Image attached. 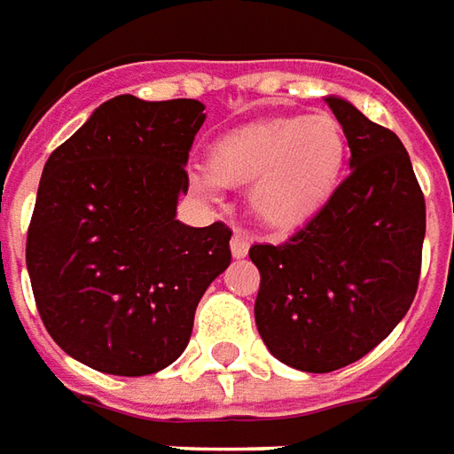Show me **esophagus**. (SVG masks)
Returning <instances> with one entry per match:
<instances>
[{
  "mask_svg": "<svg viewBox=\"0 0 454 454\" xmlns=\"http://www.w3.org/2000/svg\"><path fill=\"white\" fill-rule=\"evenodd\" d=\"M230 249H232L234 259H244L247 252H249V239H247L242 232H234L232 242H230Z\"/></svg>",
  "mask_w": 454,
  "mask_h": 454,
  "instance_id": "esophagus-1",
  "label": "esophagus"
}]
</instances>
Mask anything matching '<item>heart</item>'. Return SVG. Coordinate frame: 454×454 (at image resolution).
<instances>
[{
  "label": "heart",
  "instance_id": "obj_1",
  "mask_svg": "<svg viewBox=\"0 0 454 454\" xmlns=\"http://www.w3.org/2000/svg\"><path fill=\"white\" fill-rule=\"evenodd\" d=\"M347 156L345 129L330 114L262 119L215 141L207 170H195L192 185L215 195L220 185L252 183L247 200L254 220L291 232L333 200Z\"/></svg>",
  "mask_w": 454,
  "mask_h": 454
}]
</instances>
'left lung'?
Wrapping results in <instances>:
<instances>
[{"instance_id": "left-lung-1", "label": "left lung", "mask_w": 454, "mask_h": 454, "mask_svg": "<svg viewBox=\"0 0 454 454\" xmlns=\"http://www.w3.org/2000/svg\"><path fill=\"white\" fill-rule=\"evenodd\" d=\"M347 134L349 176L284 244H254L256 330L278 362L327 374L369 355L413 303L426 200L391 129L325 98Z\"/></svg>"}]
</instances>
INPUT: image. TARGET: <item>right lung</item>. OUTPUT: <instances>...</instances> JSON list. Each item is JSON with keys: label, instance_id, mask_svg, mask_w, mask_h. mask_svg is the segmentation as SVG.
Masks as SVG:
<instances>
[{"label": "right lung", "instance_id": "add662e5", "mask_svg": "<svg viewBox=\"0 0 454 454\" xmlns=\"http://www.w3.org/2000/svg\"><path fill=\"white\" fill-rule=\"evenodd\" d=\"M202 109L119 95L43 166L27 239L31 288L48 335L98 372L173 364L202 294L232 262L227 224L176 220Z\"/></svg>", "mask_w": 454, "mask_h": 454}]
</instances>
